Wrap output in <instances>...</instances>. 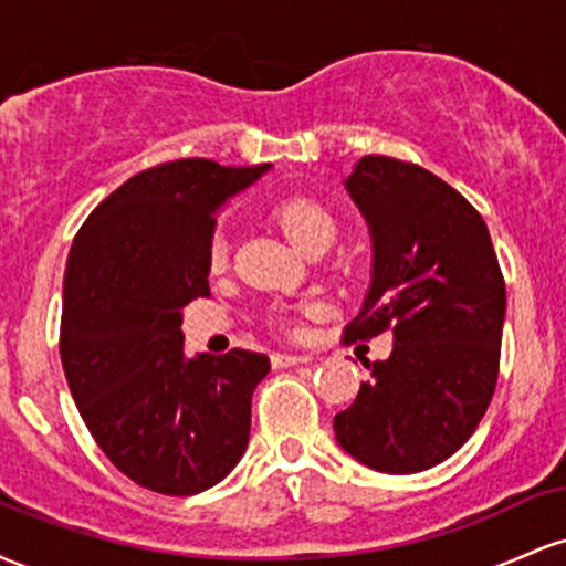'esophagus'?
Listing matches in <instances>:
<instances>
[{
    "label": "esophagus",
    "mask_w": 566,
    "mask_h": 566,
    "mask_svg": "<svg viewBox=\"0 0 566 566\" xmlns=\"http://www.w3.org/2000/svg\"><path fill=\"white\" fill-rule=\"evenodd\" d=\"M271 361H274V367H295V365H305V361H311L308 354H274L271 356Z\"/></svg>",
    "instance_id": "34e87169"
}]
</instances>
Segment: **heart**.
Listing matches in <instances>:
<instances>
[{"mask_svg": "<svg viewBox=\"0 0 566 566\" xmlns=\"http://www.w3.org/2000/svg\"><path fill=\"white\" fill-rule=\"evenodd\" d=\"M271 216L297 250L308 252L314 247L333 244L337 226L333 212L322 201L311 197H287L276 201ZM207 261H210L212 271H223L226 263H229V237H226L223 229H216V233H212L210 247H207Z\"/></svg>", "mask_w": 566, "mask_h": 566, "instance_id": "b5f03b06", "label": "heart"}]
</instances>
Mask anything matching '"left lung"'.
<instances>
[{
	"label": "left lung",
	"instance_id": "left-lung-1",
	"mask_svg": "<svg viewBox=\"0 0 566 566\" xmlns=\"http://www.w3.org/2000/svg\"><path fill=\"white\" fill-rule=\"evenodd\" d=\"M346 191L373 239V282L346 337L391 329L394 350L365 365L335 439L367 469L418 473L458 452L490 407L505 282L482 216L433 172L361 157Z\"/></svg>",
	"mask_w": 566,
	"mask_h": 566
}]
</instances>
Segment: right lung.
<instances>
[{
  "label": "right lung",
  "instance_id": "right-lung-1",
  "mask_svg": "<svg viewBox=\"0 0 566 566\" xmlns=\"http://www.w3.org/2000/svg\"><path fill=\"white\" fill-rule=\"evenodd\" d=\"M271 165L178 159L90 212L63 276L61 361L84 426L125 476L161 495L210 490L242 460L265 354L184 350V308L210 295L216 212Z\"/></svg>",
  "mask_w": 566,
  "mask_h": 566
}]
</instances>
